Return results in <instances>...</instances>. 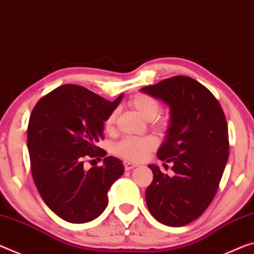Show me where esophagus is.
<instances>
[{"instance_id":"1","label":"esophagus","mask_w":254,"mask_h":254,"mask_svg":"<svg viewBox=\"0 0 254 254\" xmlns=\"http://www.w3.org/2000/svg\"><path fill=\"white\" fill-rule=\"evenodd\" d=\"M136 166H138L136 164L130 163V162H124V168H126V171H130V170H132V168H134Z\"/></svg>"}]
</instances>
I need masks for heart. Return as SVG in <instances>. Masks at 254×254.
I'll return each mask as SVG.
<instances>
[{"mask_svg": "<svg viewBox=\"0 0 254 254\" xmlns=\"http://www.w3.org/2000/svg\"><path fill=\"white\" fill-rule=\"evenodd\" d=\"M128 105L141 116L142 119L151 122V126L157 130H162L167 126V119L158 116L160 112L159 100L148 94H136L128 100ZM118 111L113 110L104 121V127L106 130H112L116 121ZM157 147V140L154 136H141V138H124L115 144L113 150L118 156L130 160L139 162L142 160L149 152Z\"/></svg>", "mask_w": 254, "mask_h": 254, "instance_id": "obj_1", "label": "heart"}]
</instances>
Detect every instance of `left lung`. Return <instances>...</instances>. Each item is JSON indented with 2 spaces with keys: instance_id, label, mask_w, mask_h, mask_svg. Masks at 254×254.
Masks as SVG:
<instances>
[{
  "instance_id": "1",
  "label": "left lung",
  "mask_w": 254,
  "mask_h": 254,
  "mask_svg": "<svg viewBox=\"0 0 254 254\" xmlns=\"http://www.w3.org/2000/svg\"><path fill=\"white\" fill-rule=\"evenodd\" d=\"M141 91L170 106V127L157 157L172 163L175 173L168 176L149 165L154 179L147 207L159 223L184 226L203 214L218 190L229 155L226 118L215 96L190 76H172Z\"/></svg>"
}]
</instances>
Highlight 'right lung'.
Wrapping results in <instances>:
<instances>
[{
    "instance_id": "right-lung-1",
    "label": "right lung",
    "mask_w": 254,
    "mask_h": 254,
    "mask_svg": "<svg viewBox=\"0 0 254 254\" xmlns=\"http://www.w3.org/2000/svg\"><path fill=\"white\" fill-rule=\"evenodd\" d=\"M123 97L110 102L86 88L63 84L40 98L31 112L27 144L31 174L44 202L60 218L90 221L105 210L107 192L123 174V164L108 156L86 171L84 159L104 157V121Z\"/></svg>"
}]
</instances>
